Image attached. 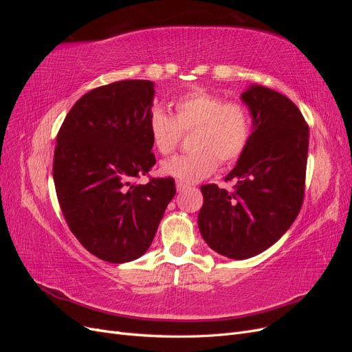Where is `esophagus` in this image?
I'll return each instance as SVG.
<instances>
[{"label":"esophagus","instance_id":"obj_1","mask_svg":"<svg viewBox=\"0 0 352 352\" xmlns=\"http://www.w3.org/2000/svg\"><path fill=\"white\" fill-rule=\"evenodd\" d=\"M188 188H189V185L185 184V182H180V180H177V182H176V189L179 190V192H184V190L188 189Z\"/></svg>","mask_w":352,"mask_h":352}]
</instances>
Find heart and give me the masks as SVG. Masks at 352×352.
Wrapping results in <instances>:
<instances>
[{"label":"heart","mask_w":352,"mask_h":352,"mask_svg":"<svg viewBox=\"0 0 352 352\" xmlns=\"http://www.w3.org/2000/svg\"><path fill=\"white\" fill-rule=\"evenodd\" d=\"M146 126L154 148L163 155L175 151L182 132L192 131L189 145L194 151L166 160L162 173L194 184L214 172L219 160L230 164L245 153L252 133V117L247 105L238 100L192 88L173 101V117L155 107Z\"/></svg>","instance_id":"heart-1"}]
</instances>
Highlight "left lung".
<instances>
[{"label": "left lung", "instance_id": "obj_1", "mask_svg": "<svg viewBox=\"0 0 352 352\" xmlns=\"http://www.w3.org/2000/svg\"><path fill=\"white\" fill-rule=\"evenodd\" d=\"M254 131L247 150L225 177L228 192L202 185L198 226L211 250L233 260L254 257L278 242L304 202L308 124L285 95L252 85L242 94Z\"/></svg>", "mask_w": 352, "mask_h": 352}]
</instances>
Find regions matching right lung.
Masks as SVG:
<instances>
[{
    "mask_svg": "<svg viewBox=\"0 0 352 352\" xmlns=\"http://www.w3.org/2000/svg\"><path fill=\"white\" fill-rule=\"evenodd\" d=\"M154 83L119 80L76 101L63 122L54 150L58 204L76 239L95 257L120 264L150 248L173 177H150L155 164L148 133Z\"/></svg>",
    "mask_w": 352,
    "mask_h": 352,
    "instance_id": "add662e5",
    "label": "right lung"
}]
</instances>
